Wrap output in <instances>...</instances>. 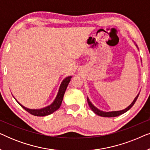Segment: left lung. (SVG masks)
<instances>
[{
  "label": "left lung",
  "instance_id": "1",
  "mask_svg": "<svg viewBox=\"0 0 150 150\" xmlns=\"http://www.w3.org/2000/svg\"><path fill=\"white\" fill-rule=\"evenodd\" d=\"M135 46L138 48V46H137V45L135 44ZM139 93H140V92L137 94V96L135 97V98L133 100L132 103H131L130 105H129L128 107H126V108H124V109L123 110H115V111H103V110H101L100 109H98L97 107H96L95 106L93 105V104L91 103V102L89 100V98L87 97V102H88V104H89V107L91 108V109L92 110V111H93L94 113H96V115H98L99 116H101V117H117V116H119L120 115H122L125 113V112L128 111V110H130L131 108H132V106L134 105L135 102H136L137 98L139 97Z\"/></svg>",
  "mask_w": 150,
  "mask_h": 150
}]
</instances>
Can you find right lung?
I'll return each instance as SVG.
<instances>
[{"instance_id":"1","label":"right lung","mask_w":150,"mask_h":150,"mask_svg":"<svg viewBox=\"0 0 150 150\" xmlns=\"http://www.w3.org/2000/svg\"><path fill=\"white\" fill-rule=\"evenodd\" d=\"M71 78H72V76H67L63 80V81L61 82L60 85V87H59V91L58 93H57V95L56 96V98H55L54 100L52 102V104H50V105L46 106V107H44L42 108H37V109H35V108H26L25 106L22 105V104H20L15 98L14 97L13 98L14 99L17 101L18 103L19 104L24 110H26V111L33 115L38 116V117L48 115L53 113L54 111H56V110H57L59 108H60L61 104L62 103V101H63V96H64L65 92L66 91V89L67 86L69 85V82L71 81Z\"/></svg>"}]
</instances>
